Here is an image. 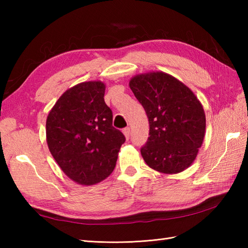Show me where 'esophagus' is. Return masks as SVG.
Instances as JSON below:
<instances>
[{
    "label": "esophagus",
    "instance_id": "esophagus-1",
    "mask_svg": "<svg viewBox=\"0 0 248 248\" xmlns=\"http://www.w3.org/2000/svg\"><path fill=\"white\" fill-rule=\"evenodd\" d=\"M123 133L124 134V136H125V139H127V140H129V138H130V128H129V127H127V128H124V129L123 130Z\"/></svg>",
    "mask_w": 248,
    "mask_h": 248
}]
</instances>
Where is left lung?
Returning a JSON list of instances; mask_svg holds the SVG:
<instances>
[{
  "label": "left lung",
  "mask_w": 248,
  "mask_h": 248,
  "mask_svg": "<svg viewBox=\"0 0 248 248\" xmlns=\"http://www.w3.org/2000/svg\"><path fill=\"white\" fill-rule=\"evenodd\" d=\"M130 88L149 121V138L140 148L146 164L163 173L186 170L204 138L205 115L197 97L164 72L135 76Z\"/></svg>",
  "instance_id": "8db88e82"
}]
</instances>
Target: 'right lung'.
Listing matches in <instances>:
<instances>
[{"mask_svg":"<svg viewBox=\"0 0 248 248\" xmlns=\"http://www.w3.org/2000/svg\"><path fill=\"white\" fill-rule=\"evenodd\" d=\"M100 81L80 83L57 100L46 118V134L54 160L71 180L93 186L108 177L124 135L113 127Z\"/></svg>","mask_w":248,"mask_h":248,"instance_id":"add662e5","label":"right lung"}]
</instances>
